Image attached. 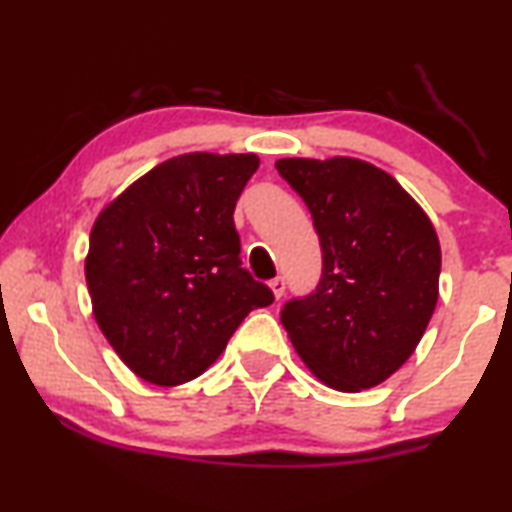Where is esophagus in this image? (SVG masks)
<instances>
[{
    "label": "esophagus",
    "instance_id": "esophagus-1",
    "mask_svg": "<svg viewBox=\"0 0 512 512\" xmlns=\"http://www.w3.org/2000/svg\"><path fill=\"white\" fill-rule=\"evenodd\" d=\"M269 288H272V291H274V298L281 300V295L286 293V281H283L281 276H276L274 281H269Z\"/></svg>",
    "mask_w": 512,
    "mask_h": 512
}]
</instances>
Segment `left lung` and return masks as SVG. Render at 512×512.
I'll return each mask as SVG.
<instances>
[{"instance_id":"left-lung-1","label":"left lung","mask_w":512,"mask_h":512,"mask_svg":"<svg viewBox=\"0 0 512 512\" xmlns=\"http://www.w3.org/2000/svg\"><path fill=\"white\" fill-rule=\"evenodd\" d=\"M322 245L317 288L281 324L317 379L360 391L415 353L439 300L441 248L422 207L377 166L350 157L279 159Z\"/></svg>"}]
</instances>
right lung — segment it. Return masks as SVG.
I'll use <instances>...</instances> for the list:
<instances>
[{
	"label": "right lung",
	"mask_w": 512,
	"mask_h": 512,
	"mask_svg": "<svg viewBox=\"0 0 512 512\" xmlns=\"http://www.w3.org/2000/svg\"><path fill=\"white\" fill-rule=\"evenodd\" d=\"M255 155L193 152L155 166L97 217L85 279L92 312L140 379L200 377L255 307L274 303L240 260L233 209Z\"/></svg>",
	"instance_id": "obj_1"
}]
</instances>
